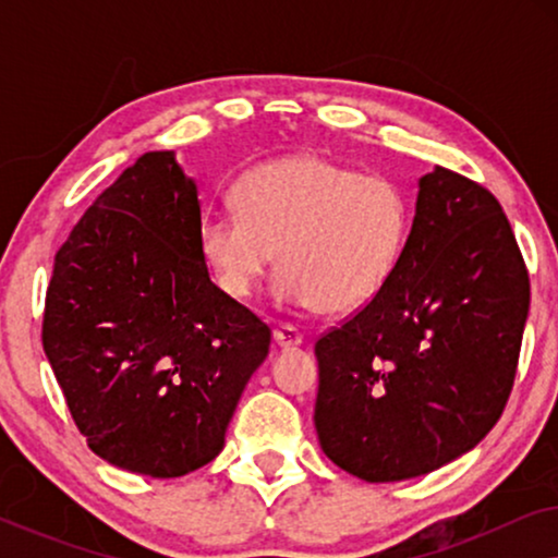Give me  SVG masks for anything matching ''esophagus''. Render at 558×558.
Wrapping results in <instances>:
<instances>
[{"label":"esophagus","mask_w":558,"mask_h":558,"mask_svg":"<svg viewBox=\"0 0 558 558\" xmlns=\"http://www.w3.org/2000/svg\"><path fill=\"white\" fill-rule=\"evenodd\" d=\"M274 340H277L279 348L289 350V348H300L304 342V335L300 327H294V325H279L277 330H274Z\"/></svg>","instance_id":"obj_1"}]
</instances>
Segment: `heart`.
<instances>
[{"label": "heart", "mask_w": 558, "mask_h": 558, "mask_svg": "<svg viewBox=\"0 0 558 558\" xmlns=\"http://www.w3.org/2000/svg\"><path fill=\"white\" fill-rule=\"evenodd\" d=\"M235 203L201 220L205 262L233 300L254 294L279 256V304L361 310L393 277L411 231L401 185L317 155L254 167L235 185Z\"/></svg>", "instance_id": "obj_1"}]
</instances>
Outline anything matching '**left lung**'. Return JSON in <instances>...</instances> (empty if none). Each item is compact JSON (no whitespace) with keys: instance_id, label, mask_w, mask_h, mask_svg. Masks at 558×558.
I'll list each match as a JSON object with an SVG mask.
<instances>
[{"instance_id":"left-lung-1","label":"left lung","mask_w":558,"mask_h":558,"mask_svg":"<svg viewBox=\"0 0 558 558\" xmlns=\"http://www.w3.org/2000/svg\"><path fill=\"white\" fill-rule=\"evenodd\" d=\"M529 302L500 203L445 167L418 178L393 277L315 345L323 452L365 483L426 475L470 452L506 409Z\"/></svg>"}]
</instances>
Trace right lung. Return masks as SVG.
<instances>
[{
	"mask_svg": "<svg viewBox=\"0 0 558 558\" xmlns=\"http://www.w3.org/2000/svg\"><path fill=\"white\" fill-rule=\"evenodd\" d=\"M195 180L144 151L58 248L43 348L88 447L113 468L182 477L226 445L271 332L210 281Z\"/></svg>",
	"mask_w": 558,
	"mask_h": 558,
	"instance_id": "1",
	"label": "right lung"
}]
</instances>
